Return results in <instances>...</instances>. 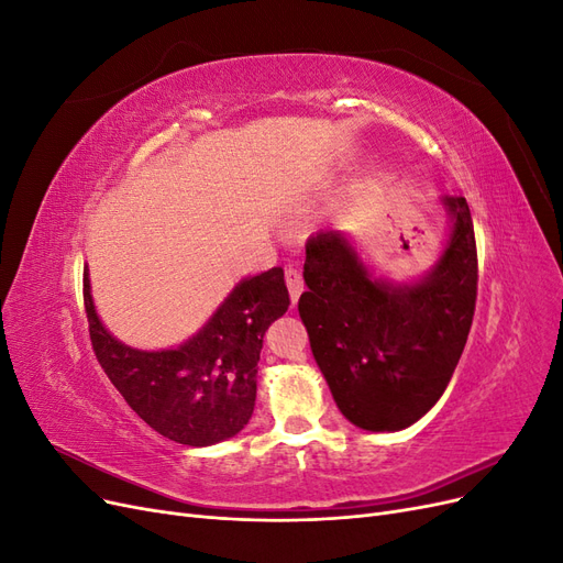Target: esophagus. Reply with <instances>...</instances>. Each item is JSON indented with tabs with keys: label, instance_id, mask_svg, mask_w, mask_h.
Returning a JSON list of instances; mask_svg holds the SVG:
<instances>
[{
	"label": "esophagus",
	"instance_id": "34e87169",
	"mask_svg": "<svg viewBox=\"0 0 563 563\" xmlns=\"http://www.w3.org/2000/svg\"><path fill=\"white\" fill-rule=\"evenodd\" d=\"M286 286H288V294H291V300L298 302L302 294V275L298 267H286Z\"/></svg>",
	"mask_w": 563,
	"mask_h": 563
}]
</instances>
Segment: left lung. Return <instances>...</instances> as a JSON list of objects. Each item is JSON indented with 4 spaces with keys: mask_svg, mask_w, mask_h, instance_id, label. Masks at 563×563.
I'll return each mask as SVG.
<instances>
[{
    "mask_svg": "<svg viewBox=\"0 0 563 563\" xmlns=\"http://www.w3.org/2000/svg\"><path fill=\"white\" fill-rule=\"evenodd\" d=\"M451 234L437 265L413 284L376 279L340 230L305 244L298 300L310 347L352 424L397 432L444 395L465 350L476 302V242L465 197L441 199Z\"/></svg>",
    "mask_w": 563,
    "mask_h": 563,
    "instance_id": "8db88e82",
    "label": "left lung"
}]
</instances>
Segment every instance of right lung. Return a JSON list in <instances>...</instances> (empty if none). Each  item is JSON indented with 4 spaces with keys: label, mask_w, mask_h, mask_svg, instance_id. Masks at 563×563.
<instances>
[{
    "label": "right lung",
    "mask_w": 563,
    "mask_h": 563,
    "mask_svg": "<svg viewBox=\"0 0 563 563\" xmlns=\"http://www.w3.org/2000/svg\"><path fill=\"white\" fill-rule=\"evenodd\" d=\"M291 298L272 267L232 288L203 327L174 350H133L98 319L89 269L84 308L98 364L152 430L185 446H211L244 430L255 406L263 335Z\"/></svg>",
    "instance_id": "add662e5"
}]
</instances>
